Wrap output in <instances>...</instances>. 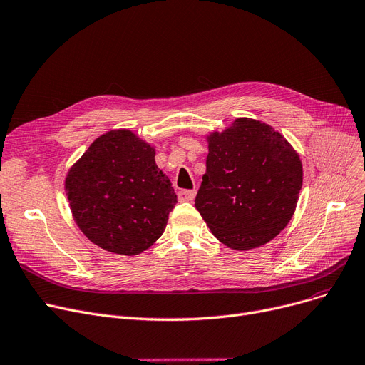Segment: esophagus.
<instances>
[{
  "label": "esophagus",
  "mask_w": 365,
  "mask_h": 365,
  "mask_svg": "<svg viewBox=\"0 0 365 365\" xmlns=\"http://www.w3.org/2000/svg\"><path fill=\"white\" fill-rule=\"evenodd\" d=\"M196 197V190H181L178 191L180 202H192Z\"/></svg>",
  "instance_id": "obj_1"
}]
</instances>
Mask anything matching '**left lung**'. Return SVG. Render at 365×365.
Listing matches in <instances>:
<instances>
[{
  "label": "left lung",
  "instance_id": "left-lung-1",
  "mask_svg": "<svg viewBox=\"0 0 365 365\" xmlns=\"http://www.w3.org/2000/svg\"><path fill=\"white\" fill-rule=\"evenodd\" d=\"M206 141V174L195 206L212 234L234 250L277 237L292 220L302 188L296 150L271 125L250 118H237Z\"/></svg>",
  "mask_w": 365,
  "mask_h": 365
}]
</instances>
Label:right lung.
<instances>
[{
  "label": "right lung",
  "mask_w": 365,
  "mask_h": 365,
  "mask_svg": "<svg viewBox=\"0 0 365 365\" xmlns=\"http://www.w3.org/2000/svg\"><path fill=\"white\" fill-rule=\"evenodd\" d=\"M155 156V145L135 133L112 130L71 166L64 190L73 220L90 242L133 256L160 237L177 195Z\"/></svg>",
  "instance_id": "right-lung-1"
}]
</instances>
